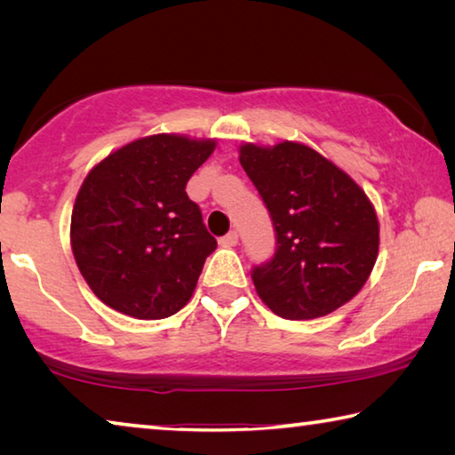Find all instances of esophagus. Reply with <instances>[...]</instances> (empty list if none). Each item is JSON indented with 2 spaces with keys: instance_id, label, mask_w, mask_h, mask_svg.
I'll use <instances>...</instances> for the list:
<instances>
[{
  "instance_id": "1",
  "label": "esophagus",
  "mask_w": 455,
  "mask_h": 455,
  "mask_svg": "<svg viewBox=\"0 0 455 455\" xmlns=\"http://www.w3.org/2000/svg\"><path fill=\"white\" fill-rule=\"evenodd\" d=\"M238 243V233L236 230H230L225 236H220V244L222 246H235Z\"/></svg>"
}]
</instances>
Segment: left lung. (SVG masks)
<instances>
[{
	"label": "left lung",
	"mask_w": 455,
	"mask_h": 455,
	"mask_svg": "<svg viewBox=\"0 0 455 455\" xmlns=\"http://www.w3.org/2000/svg\"><path fill=\"white\" fill-rule=\"evenodd\" d=\"M241 166L275 228V255L251 271L259 297L283 319L333 313L371 275L379 222L353 179L305 144L241 146Z\"/></svg>",
	"instance_id": "8db88e82"
}]
</instances>
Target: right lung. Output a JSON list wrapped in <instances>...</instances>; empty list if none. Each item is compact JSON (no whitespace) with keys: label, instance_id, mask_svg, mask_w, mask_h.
<instances>
[{"label":"right lung","instance_id":"add662e5","mask_svg":"<svg viewBox=\"0 0 455 455\" xmlns=\"http://www.w3.org/2000/svg\"><path fill=\"white\" fill-rule=\"evenodd\" d=\"M212 140L156 134L92 168L72 212L76 263L100 301L136 319H164L192 297L217 249L187 182Z\"/></svg>","mask_w":455,"mask_h":455}]
</instances>
